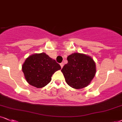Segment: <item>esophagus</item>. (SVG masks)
Instances as JSON below:
<instances>
[{"mask_svg":"<svg viewBox=\"0 0 122 122\" xmlns=\"http://www.w3.org/2000/svg\"><path fill=\"white\" fill-rule=\"evenodd\" d=\"M60 66H61V68H62L63 66H64V63H63V62L61 63V64H60Z\"/></svg>","mask_w":122,"mask_h":122,"instance_id":"1","label":"esophagus"}]
</instances>
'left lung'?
Masks as SVG:
<instances>
[{
    "label": "left lung",
    "instance_id": "8db88e82",
    "mask_svg": "<svg viewBox=\"0 0 122 122\" xmlns=\"http://www.w3.org/2000/svg\"><path fill=\"white\" fill-rule=\"evenodd\" d=\"M67 60L68 62L61 69L67 84L76 89L88 86L96 73L93 58L84 54L74 53L69 56Z\"/></svg>",
    "mask_w": 122,
    "mask_h": 122
}]
</instances>
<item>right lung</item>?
Returning <instances> with one entry per match:
<instances>
[{"label": "right lung", "mask_w": 122, "mask_h": 122, "mask_svg": "<svg viewBox=\"0 0 122 122\" xmlns=\"http://www.w3.org/2000/svg\"><path fill=\"white\" fill-rule=\"evenodd\" d=\"M61 66L45 53L30 55L22 66L25 78L29 85L41 88L48 85L52 76Z\"/></svg>", "instance_id": "right-lung-1"}]
</instances>
